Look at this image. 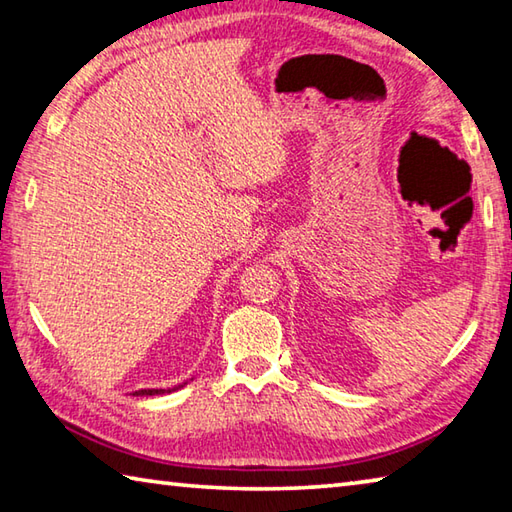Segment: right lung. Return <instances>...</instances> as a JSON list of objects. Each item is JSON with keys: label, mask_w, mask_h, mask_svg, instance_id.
<instances>
[{"label": "right lung", "mask_w": 512, "mask_h": 512, "mask_svg": "<svg viewBox=\"0 0 512 512\" xmlns=\"http://www.w3.org/2000/svg\"><path fill=\"white\" fill-rule=\"evenodd\" d=\"M188 385V383H183ZM183 385L179 387H172V389H138V392H134L136 396H154V394H170V392H176V389H181Z\"/></svg>", "instance_id": "1"}]
</instances>
